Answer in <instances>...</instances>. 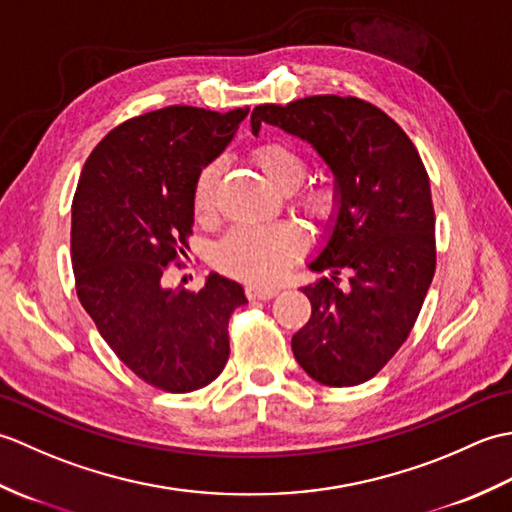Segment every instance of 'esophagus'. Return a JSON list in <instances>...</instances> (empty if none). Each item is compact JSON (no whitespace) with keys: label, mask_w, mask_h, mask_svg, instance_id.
<instances>
[{"label":"esophagus","mask_w":512,"mask_h":512,"mask_svg":"<svg viewBox=\"0 0 512 512\" xmlns=\"http://www.w3.org/2000/svg\"><path fill=\"white\" fill-rule=\"evenodd\" d=\"M277 295L275 288H264V286H248L246 288V297L250 301H266V299H273Z\"/></svg>","instance_id":"obj_1"}]
</instances>
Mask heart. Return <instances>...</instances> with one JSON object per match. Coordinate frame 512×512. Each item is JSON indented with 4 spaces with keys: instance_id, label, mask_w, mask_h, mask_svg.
Segmentation results:
<instances>
[{
    "instance_id": "heart-1",
    "label": "heart",
    "mask_w": 512,
    "mask_h": 512,
    "mask_svg": "<svg viewBox=\"0 0 512 512\" xmlns=\"http://www.w3.org/2000/svg\"><path fill=\"white\" fill-rule=\"evenodd\" d=\"M253 160L266 180L284 193L295 191L306 180V158L286 143L259 145L253 151ZM220 173L222 162L213 160L200 171L195 182L193 211L200 222H209L215 215V191ZM295 204L314 222H328L339 209V191L332 184H314L297 195ZM303 248H306V235L295 224L237 226L215 246V264L226 275L253 281V284H270L284 275L292 262H297Z\"/></svg>"
}]
</instances>
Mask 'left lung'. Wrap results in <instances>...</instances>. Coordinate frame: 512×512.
<instances>
[{"label":"left lung","instance_id":"8db88e82","mask_svg":"<svg viewBox=\"0 0 512 512\" xmlns=\"http://www.w3.org/2000/svg\"><path fill=\"white\" fill-rule=\"evenodd\" d=\"M264 123L317 149L339 191L328 242L308 264L330 277L301 288L312 314L292 352L321 385H361L407 341L436 273L427 169L402 127L354 96L259 105L250 114L255 136ZM341 272L351 275L343 287Z\"/></svg>","mask_w":512,"mask_h":512}]
</instances>
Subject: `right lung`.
Masks as SVG:
<instances>
[{"label":"right lung","mask_w":512,"mask_h":512,"mask_svg":"<svg viewBox=\"0 0 512 512\" xmlns=\"http://www.w3.org/2000/svg\"><path fill=\"white\" fill-rule=\"evenodd\" d=\"M248 107L171 105L114 127L85 160L72 202L76 295L114 354L171 394L206 387L228 361V319L244 306L237 281L167 288L193 226L200 171L231 143Z\"/></svg>","instance_id":"right-lung-1"}]
</instances>
